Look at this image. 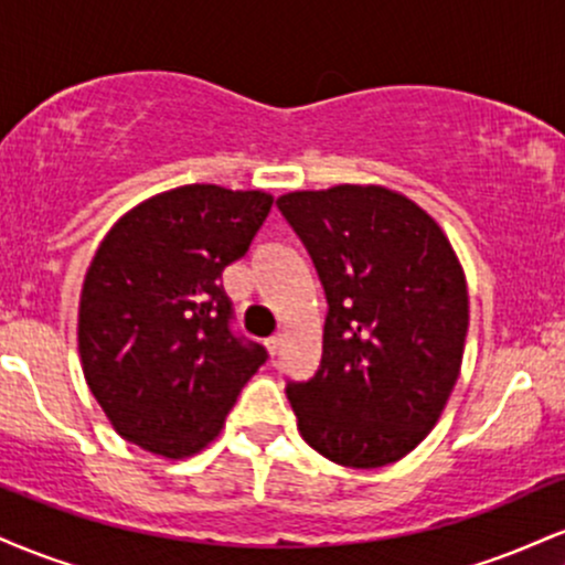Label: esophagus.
Segmentation results:
<instances>
[{
    "instance_id": "obj_1",
    "label": "esophagus",
    "mask_w": 565,
    "mask_h": 565,
    "mask_svg": "<svg viewBox=\"0 0 565 565\" xmlns=\"http://www.w3.org/2000/svg\"><path fill=\"white\" fill-rule=\"evenodd\" d=\"M281 342H284V337L276 334V337H270V340H265V348H268L270 355H276L278 350H281Z\"/></svg>"
}]
</instances>
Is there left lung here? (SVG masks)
<instances>
[{
    "instance_id": "1",
    "label": "left lung",
    "mask_w": 565,
    "mask_h": 565,
    "mask_svg": "<svg viewBox=\"0 0 565 565\" xmlns=\"http://www.w3.org/2000/svg\"><path fill=\"white\" fill-rule=\"evenodd\" d=\"M327 291L321 366L287 395L305 444L345 468H382L417 449L462 369L468 281L417 201L342 183L278 196Z\"/></svg>"
}]
</instances>
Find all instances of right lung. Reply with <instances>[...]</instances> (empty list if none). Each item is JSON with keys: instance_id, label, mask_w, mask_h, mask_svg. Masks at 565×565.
Masks as SVG:
<instances>
[{"instance_id": "1", "label": "right lung", "mask_w": 565, "mask_h": 565, "mask_svg": "<svg viewBox=\"0 0 565 565\" xmlns=\"http://www.w3.org/2000/svg\"><path fill=\"white\" fill-rule=\"evenodd\" d=\"M274 196L215 183L140 201L103 236L82 284V372L121 438L164 459L212 444L265 361L231 334L220 276Z\"/></svg>"}]
</instances>
